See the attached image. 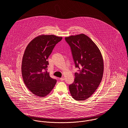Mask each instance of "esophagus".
<instances>
[{"label":"esophagus","instance_id":"esophagus-1","mask_svg":"<svg viewBox=\"0 0 128 128\" xmlns=\"http://www.w3.org/2000/svg\"><path fill=\"white\" fill-rule=\"evenodd\" d=\"M60 79V81H64V77H62Z\"/></svg>","mask_w":128,"mask_h":128}]
</instances>
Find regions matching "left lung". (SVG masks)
Returning <instances> with one entry per match:
<instances>
[{"mask_svg": "<svg viewBox=\"0 0 128 128\" xmlns=\"http://www.w3.org/2000/svg\"><path fill=\"white\" fill-rule=\"evenodd\" d=\"M70 47L75 68L79 72L74 74L69 89L73 98L84 100L90 98L100 85L103 76L104 66L102 54L98 46L84 34L65 38Z\"/></svg>", "mask_w": 128, "mask_h": 128, "instance_id": "8db88e82", "label": "left lung"}]
</instances>
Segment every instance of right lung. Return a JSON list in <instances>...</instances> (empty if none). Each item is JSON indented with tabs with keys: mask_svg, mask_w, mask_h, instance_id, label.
<instances>
[{
	"mask_svg": "<svg viewBox=\"0 0 128 128\" xmlns=\"http://www.w3.org/2000/svg\"><path fill=\"white\" fill-rule=\"evenodd\" d=\"M62 38L54 35H41L32 40L24 51L22 63L23 80L30 91L38 96L48 94L56 82L47 71V60Z\"/></svg>",
	"mask_w": 128,
	"mask_h": 128,
	"instance_id": "add662e5",
	"label": "right lung"
}]
</instances>
